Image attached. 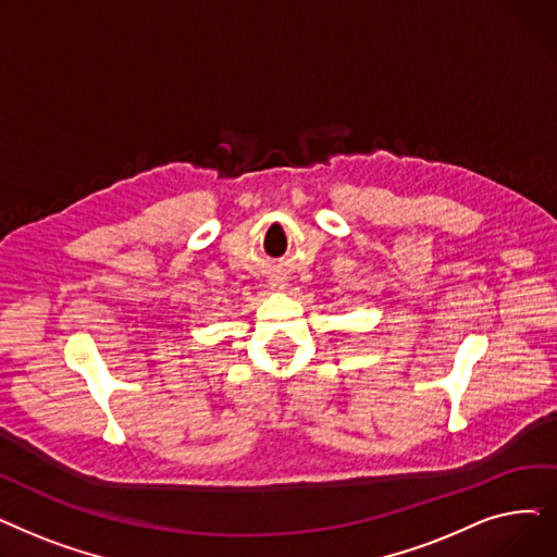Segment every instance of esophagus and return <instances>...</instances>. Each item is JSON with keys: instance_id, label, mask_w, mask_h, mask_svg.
I'll list each match as a JSON object with an SVG mask.
<instances>
[{"instance_id": "34e87169", "label": "esophagus", "mask_w": 557, "mask_h": 557, "mask_svg": "<svg viewBox=\"0 0 557 557\" xmlns=\"http://www.w3.org/2000/svg\"><path fill=\"white\" fill-rule=\"evenodd\" d=\"M273 286H277V288H282V284H273Z\"/></svg>"}]
</instances>
